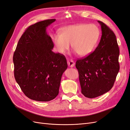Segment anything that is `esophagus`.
<instances>
[{
  "label": "esophagus",
  "instance_id": "obj_1",
  "mask_svg": "<svg viewBox=\"0 0 130 130\" xmlns=\"http://www.w3.org/2000/svg\"><path fill=\"white\" fill-rule=\"evenodd\" d=\"M67 63L69 67H73L75 65V63L72 60H68L67 61Z\"/></svg>",
  "mask_w": 130,
  "mask_h": 130
}]
</instances>
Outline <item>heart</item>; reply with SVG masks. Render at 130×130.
Wrapping results in <instances>:
<instances>
[{"label": "heart", "instance_id": "obj_1", "mask_svg": "<svg viewBox=\"0 0 130 130\" xmlns=\"http://www.w3.org/2000/svg\"><path fill=\"white\" fill-rule=\"evenodd\" d=\"M60 33L53 35L52 38L56 50L64 54L72 48L80 56H86L91 54L99 41L100 31L96 25L78 24L62 27Z\"/></svg>", "mask_w": 130, "mask_h": 130}]
</instances>
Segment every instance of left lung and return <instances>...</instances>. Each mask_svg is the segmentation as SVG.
<instances>
[{
    "label": "left lung",
    "instance_id": "obj_1",
    "mask_svg": "<svg viewBox=\"0 0 130 130\" xmlns=\"http://www.w3.org/2000/svg\"><path fill=\"white\" fill-rule=\"evenodd\" d=\"M101 27L100 41L95 50L78 59L76 68L79 74L81 93L94 98L107 93L113 86L119 72V49L113 31L98 21Z\"/></svg>",
    "mask_w": 130,
    "mask_h": 130
}]
</instances>
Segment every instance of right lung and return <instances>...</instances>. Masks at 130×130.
Masks as SVG:
<instances>
[{"mask_svg":"<svg viewBox=\"0 0 130 130\" xmlns=\"http://www.w3.org/2000/svg\"><path fill=\"white\" fill-rule=\"evenodd\" d=\"M55 21L46 19L29 26L13 54L15 80L25 95L34 100L55 99L68 67L63 55L52 51L54 44L46 32V27Z\"/></svg>","mask_w":130,"mask_h":130,"instance_id":"right-lung-1","label":"right lung"}]
</instances>
